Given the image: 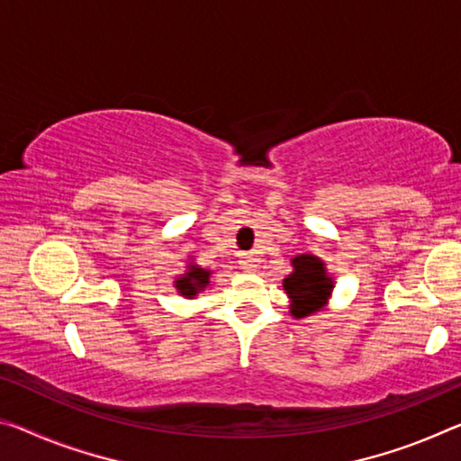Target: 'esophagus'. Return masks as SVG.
Wrapping results in <instances>:
<instances>
[{
    "instance_id": "34e87169",
    "label": "esophagus",
    "mask_w": 461,
    "mask_h": 461,
    "mask_svg": "<svg viewBox=\"0 0 461 461\" xmlns=\"http://www.w3.org/2000/svg\"><path fill=\"white\" fill-rule=\"evenodd\" d=\"M257 258H254V254H242V260H240V265H242L244 270H248V273H252V270H257Z\"/></svg>"
}]
</instances>
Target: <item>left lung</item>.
<instances>
[{
	"label": "left lung",
	"mask_w": 461,
	"mask_h": 461,
	"mask_svg": "<svg viewBox=\"0 0 461 461\" xmlns=\"http://www.w3.org/2000/svg\"><path fill=\"white\" fill-rule=\"evenodd\" d=\"M295 270L283 281V287L291 297V313L295 318L310 316L320 310L332 291V279L326 276L324 265L312 254L294 258Z\"/></svg>",
	"instance_id": "left-lung-1"
}]
</instances>
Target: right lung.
Segmentation results:
<instances>
[{
    "instance_id": "obj_1",
    "label": "right lung",
    "mask_w": 461,
    "mask_h": 461,
    "mask_svg": "<svg viewBox=\"0 0 461 461\" xmlns=\"http://www.w3.org/2000/svg\"><path fill=\"white\" fill-rule=\"evenodd\" d=\"M204 285H209V273L204 268L199 267H191L185 276H180L176 281V289L182 295L193 297L199 294V291L204 289Z\"/></svg>"
}]
</instances>
